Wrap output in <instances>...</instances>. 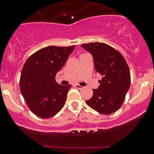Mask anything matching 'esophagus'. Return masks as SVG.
Segmentation results:
<instances>
[{"instance_id":"esophagus-1","label":"esophagus","mask_w":154,"mask_h":154,"mask_svg":"<svg viewBox=\"0 0 154 154\" xmlns=\"http://www.w3.org/2000/svg\"><path fill=\"white\" fill-rule=\"evenodd\" d=\"M75 87L77 88H78V89H82V88H83V86H80V85H79V84H76L75 85Z\"/></svg>"}]
</instances>
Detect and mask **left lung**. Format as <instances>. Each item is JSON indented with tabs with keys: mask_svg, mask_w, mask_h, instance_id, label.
Returning <instances> with one entry per match:
<instances>
[{
	"mask_svg": "<svg viewBox=\"0 0 154 154\" xmlns=\"http://www.w3.org/2000/svg\"><path fill=\"white\" fill-rule=\"evenodd\" d=\"M81 47L92 55L94 69L103 77L86 103L102 114L115 112L122 106L130 86V72L125 59L104 43L91 42Z\"/></svg>",
	"mask_w": 154,
	"mask_h": 154,
	"instance_id": "1",
	"label": "left lung"
}]
</instances>
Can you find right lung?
<instances>
[{
    "mask_svg": "<svg viewBox=\"0 0 154 154\" xmlns=\"http://www.w3.org/2000/svg\"><path fill=\"white\" fill-rule=\"evenodd\" d=\"M74 45L49 46L30 56L23 66L20 90L33 114L42 119L53 117L66 103L71 85L56 82V74L65 65Z\"/></svg>",
    "mask_w": 154,
    "mask_h": 154,
    "instance_id": "1",
    "label": "right lung"
}]
</instances>
